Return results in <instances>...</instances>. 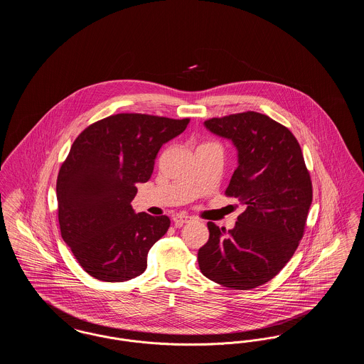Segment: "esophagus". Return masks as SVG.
I'll return each instance as SVG.
<instances>
[{"instance_id": "obj_1", "label": "esophagus", "mask_w": 364, "mask_h": 364, "mask_svg": "<svg viewBox=\"0 0 364 364\" xmlns=\"http://www.w3.org/2000/svg\"><path fill=\"white\" fill-rule=\"evenodd\" d=\"M190 221H192V217L186 215V214H177V215L173 217V223L177 226L184 225V224H187Z\"/></svg>"}]
</instances>
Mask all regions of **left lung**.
I'll use <instances>...</instances> for the list:
<instances>
[{
  "label": "left lung",
  "mask_w": 364,
  "mask_h": 364,
  "mask_svg": "<svg viewBox=\"0 0 364 364\" xmlns=\"http://www.w3.org/2000/svg\"><path fill=\"white\" fill-rule=\"evenodd\" d=\"M237 150V168L226 188L245 210L226 232L208 223V242L198 251L200 272L232 289H252L277 276L303 237L312 184L292 132L257 112L205 122Z\"/></svg>",
  "instance_id": "1"
}]
</instances>
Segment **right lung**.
I'll return each instance as SVG.
<instances>
[{
	"mask_svg": "<svg viewBox=\"0 0 364 364\" xmlns=\"http://www.w3.org/2000/svg\"><path fill=\"white\" fill-rule=\"evenodd\" d=\"M190 120L120 113L76 138L57 177L61 236L91 277L122 282L140 276L147 254L169 229L166 215L135 213L138 183L154 171L162 144Z\"/></svg>",
	"mask_w": 364,
	"mask_h": 364,
	"instance_id": "obj_1",
	"label": "right lung"
}]
</instances>
